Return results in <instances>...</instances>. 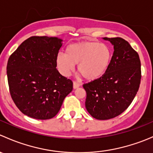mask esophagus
<instances>
[{
    "instance_id": "1",
    "label": "esophagus",
    "mask_w": 153,
    "mask_h": 153,
    "mask_svg": "<svg viewBox=\"0 0 153 153\" xmlns=\"http://www.w3.org/2000/svg\"><path fill=\"white\" fill-rule=\"evenodd\" d=\"M80 86H81V85H80L79 83L76 82V81H74V82H73V88H74V89H77V88L79 87Z\"/></svg>"
}]
</instances>
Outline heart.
<instances>
[{"label":"heart","mask_w":153,"mask_h":153,"mask_svg":"<svg viewBox=\"0 0 153 153\" xmlns=\"http://www.w3.org/2000/svg\"><path fill=\"white\" fill-rule=\"evenodd\" d=\"M110 47L98 41H81L70 44L66 53L60 52L56 57L57 67L62 75L68 76L75 64L78 70L88 81L101 78L109 69L112 61Z\"/></svg>","instance_id":"obj_1"}]
</instances>
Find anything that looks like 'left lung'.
Segmentation results:
<instances>
[{
  "instance_id": "obj_1",
  "label": "left lung",
  "mask_w": 153,
  "mask_h": 153,
  "mask_svg": "<svg viewBox=\"0 0 153 153\" xmlns=\"http://www.w3.org/2000/svg\"><path fill=\"white\" fill-rule=\"evenodd\" d=\"M114 46L110 65L101 78L84 84L85 106L98 120H107L124 112L141 84V61L138 52L121 38H104Z\"/></svg>"
}]
</instances>
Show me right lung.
<instances>
[{"label": "right lung", "instance_id": "1", "mask_svg": "<svg viewBox=\"0 0 153 153\" xmlns=\"http://www.w3.org/2000/svg\"><path fill=\"white\" fill-rule=\"evenodd\" d=\"M62 41L55 37H30L9 58L7 73L11 97L27 116L38 120L53 118L73 89L72 81L56 69Z\"/></svg>", "mask_w": 153, "mask_h": 153}]
</instances>
